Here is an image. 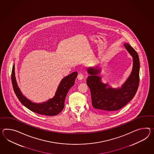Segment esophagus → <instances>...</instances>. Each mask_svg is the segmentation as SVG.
Segmentation results:
<instances>
[{
    "instance_id": "1",
    "label": "esophagus",
    "mask_w": 154,
    "mask_h": 154,
    "mask_svg": "<svg viewBox=\"0 0 154 154\" xmlns=\"http://www.w3.org/2000/svg\"><path fill=\"white\" fill-rule=\"evenodd\" d=\"M83 78V75L82 73H79V75H77V79H79V80H82Z\"/></svg>"
}]
</instances>
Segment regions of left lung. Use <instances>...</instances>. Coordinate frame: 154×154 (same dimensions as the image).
Returning <instances> with one entry per match:
<instances>
[{
    "mask_svg": "<svg viewBox=\"0 0 154 154\" xmlns=\"http://www.w3.org/2000/svg\"><path fill=\"white\" fill-rule=\"evenodd\" d=\"M128 52L132 57L131 73L121 87L112 88L108 83L102 82L99 76L101 69L88 68L90 75L87 84L90 89L92 105L94 109L103 112H113L122 108L135 96L139 87L140 61L137 52L128 43H124Z\"/></svg>",
    "mask_w": 154,
    "mask_h": 154,
    "instance_id": "left-lung-1",
    "label": "left lung"
}]
</instances>
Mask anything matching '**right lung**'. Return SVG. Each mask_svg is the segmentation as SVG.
Listing matches in <instances>:
<instances>
[{"mask_svg":"<svg viewBox=\"0 0 154 154\" xmlns=\"http://www.w3.org/2000/svg\"><path fill=\"white\" fill-rule=\"evenodd\" d=\"M77 74V72H73L62 79L54 97L41 103L33 102L23 94L15 79V64H13L12 68L11 82L17 97L26 107L38 114L52 116L58 115L63 110L66 97L68 91L74 85Z\"/></svg>","mask_w":154,"mask_h":154,"instance_id":"1","label":"right lung"}]
</instances>
